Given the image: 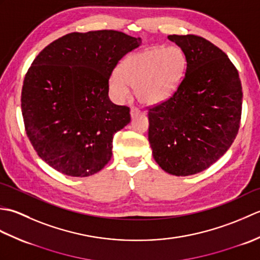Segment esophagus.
Masks as SVG:
<instances>
[{
    "label": "esophagus",
    "mask_w": 260,
    "mask_h": 260,
    "mask_svg": "<svg viewBox=\"0 0 260 260\" xmlns=\"http://www.w3.org/2000/svg\"><path fill=\"white\" fill-rule=\"evenodd\" d=\"M139 115H141V110H140L139 108L133 107V108L131 109V116H132V118H134V117H136V116H139Z\"/></svg>",
    "instance_id": "34e87169"
}]
</instances>
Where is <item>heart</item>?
<instances>
[{"label": "heart", "mask_w": 260, "mask_h": 260, "mask_svg": "<svg viewBox=\"0 0 260 260\" xmlns=\"http://www.w3.org/2000/svg\"><path fill=\"white\" fill-rule=\"evenodd\" d=\"M186 67L185 54L176 46L154 47L127 57L109 81V90L116 101L129 95L135 88L142 103L154 105L167 101L178 89Z\"/></svg>", "instance_id": "b5f03b06"}]
</instances>
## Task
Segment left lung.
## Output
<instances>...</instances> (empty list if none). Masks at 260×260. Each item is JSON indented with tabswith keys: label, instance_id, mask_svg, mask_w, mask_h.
Here are the masks:
<instances>
[{
	"label": "left lung",
	"instance_id": "obj_1",
	"mask_svg": "<svg viewBox=\"0 0 260 260\" xmlns=\"http://www.w3.org/2000/svg\"><path fill=\"white\" fill-rule=\"evenodd\" d=\"M185 54V75L165 102L148 109L153 157L172 175L201 172L221 157L238 134L242 88L238 70L202 37L169 36Z\"/></svg>",
	"mask_w": 260,
	"mask_h": 260
}]
</instances>
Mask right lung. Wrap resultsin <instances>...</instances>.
I'll use <instances>...</instances> for the list:
<instances>
[{"label": "right lung", "instance_id": "right-lung-1", "mask_svg": "<svg viewBox=\"0 0 260 260\" xmlns=\"http://www.w3.org/2000/svg\"><path fill=\"white\" fill-rule=\"evenodd\" d=\"M141 43L115 30L73 32L33 60L22 87V116L33 148L58 172L85 178L110 161L114 134L131 114L110 102L109 77Z\"/></svg>", "mask_w": 260, "mask_h": 260}]
</instances>
